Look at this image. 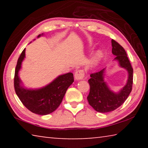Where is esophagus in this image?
I'll return each mask as SVG.
<instances>
[{"instance_id":"obj_1","label":"esophagus","mask_w":148,"mask_h":148,"mask_svg":"<svg viewBox=\"0 0 148 148\" xmlns=\"http://www.w3.org/2000/svg\"><path fill=\"white\" fill-rule=\"evenodd\" d=\"M84 75L85 73L83 70H77L74 74V77L76 80L82 79L84 78Z\"/></svg>"}]
</instances>
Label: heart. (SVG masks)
I'll return each mask as SVG.
<instances>
[{"label": "heart", "instance_id": "1", "mask_svg": "<svg viewBox=\"0 0 148 148\" xmlns=\"http://www.w3.org/2000/svg\"><path fill=\"white\" fill-rule=\"evenodd\" d=\"M102 53L101 52H97V53L95 54V56L92 57V59L91 61V65L92 66H94L95 65H97L99 63V62L101 61L102 58Z\"/></svg>", "mask_w": 148, "mask_h": 148}]
</instances>
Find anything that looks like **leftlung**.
Instances as JSON below:
<instances>
[{
    "instance_id": "1",
    "label": "left lung",
    "mask_w": 148,
    "mask_h": 148,
    "mask_svg": "<svg viewBox=\"0 0 148 148\" xmlns=\"http://www.w3.org/2000/svg\"><path fill=\"white\" fill-rule=\"evenodd\" d=\"M112 53L114 60L117 61L119 66L126 69L129 74L128 79L125 86L118 92H114L108 86L104 80L105 69L98 72L92 73L88 80L90 86L89 94L87 101L90 106L97 112L106 113L114 111L124 103L131 93L133 83V69L123 47L114 40H112Z\"/></svg>"
}]
</instances>
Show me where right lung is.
Masks as SVG:
<instances>
[{"instance_id":"right-lung-1","label":"right lung","mask_w":148,"mask_h":148,"mask_svg":"<svg viewBox=\"0 0 148 148\" xmlns=\"http://www.w3.org/2000/svg\"><path fill=\"white\" fill-rule=\"evenodd\" d=\"M40 36L39 34L38 37ZM25 57V48L20 55L15 70L14 88L16 93L24 106L32 113L42 116L52 113L61 104L67 89L74 82L73 74L69 72L61 75L49 84L40 89H25L21 85V81L18 75Z\"/></svg>"}]
</instances>
